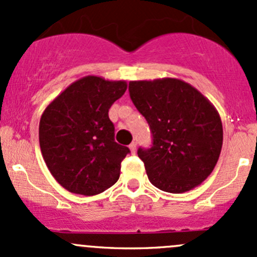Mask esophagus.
Here are the masks:
<instances>
[{"instance_id": "1", "label": "esophagus", "mask_w": 257, "mask_h": 257, "mask_svg": "<svg viewBox=\"0 0 257 257\" xmlns=\"http://www.w3.org/2000/svg\"><path fill=\"white\" fill-rule=\"evenodd\" d=\"M129 149H131L132 154H134V153L137 152V143H136V142H133V143L129 145Z\"/></svg>"}]
</instances>
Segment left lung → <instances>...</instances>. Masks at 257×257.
<instances>
[{
	"label": "left lung",
	"mask_w": 257,
	"mask_h": 257,
	"mask_svg": "<svg viewBox=\"0 0 257 257\" xmlns=\"http://www.w3.org/2000/svg\"><path fill=\"white\" fill-rule=\"evenodd\" d=\"M129 94L153 134V147L138 149L150 183L173 194L200 185L221 152L222 123L216 108L178 78L131 80Z\"/></svg>",
	"instance_id": "obj_1"
}]
</instances>
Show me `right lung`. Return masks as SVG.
I'll list each match as a JSON object with an SVG mask.
<instances>
[{
  "mask_svg": "<svg viewBox=\"0 0 257 257\" xmlns=\"http://www.w3.org/2000/svg\"><path fill=\"white\" fill-rule=\"evenodd\" d=\"M125 90V80L85 76L57 95L41 116L42 157L53 178L71 193L97 195L119 179L129 149L114 142L108 112Z\"/></svg>",
  "mask_w": 257,
  "mask_h": 257,
  "instance_id": "1",
  "label": "right lung"
}]
</instances>
